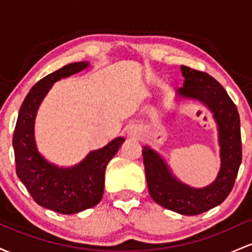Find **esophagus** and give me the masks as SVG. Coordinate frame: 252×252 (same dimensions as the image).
Listing matches in <instances>:
<instances>
[{
	"label": "esophagus",
	"instance_id": "1",
	"mask_svg": "<svg viewBox=\"0 0 252 252\" xmlns=\"http://www.w3.org/2000/svg\"><path fill=\"white\" fill-rule=\"evenodd\" d=\"M136 134V130H131V131H130V135H135Z\"/></svg>",
	"mask_w": 252,
	"mask_h": 252
}]
</instances>
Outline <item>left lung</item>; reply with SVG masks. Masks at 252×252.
<instances>
[{
	"mask_svg": "<svg viewBox=\"0 0 252 252\" xmlns=\"http://www.w3.org/2000/svg\"><path fill=\"white\" fill-rule=\"evenodd\" d=\"M185 77L179 94L206 104L218 123L221 167L216 181L205 189H190L172 176L154 150H142L147 185L153 200L166 209L185 216L206 212L221 204L233 189L242 162L241 120L236 104L227 92L206 72L181 66Z\"/></svg>",
	"mask_w": 252,
	"mask_h": 252,
	"instance_id": "8db88e82",
	"label": "left lung"
}]
</instances>
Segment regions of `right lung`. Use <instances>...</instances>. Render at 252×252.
<instances>
[{
    "mask_svg": "<svg viewBox=\"0 0 252 252\" xmlns=\"http://www.w3.org/2000/svg\"><path fill=\"white\" fill-rule=\"evenodd\" d=\"M88 63L63 66L40 79L19 111L13 135L16 174L36 204L63 215L78 213L102 200L106 164L114 158L123 137H117L102 149L91 152L73 168H57L37 153L34 142V120L40 103L53 83L88 67Z\"/></svg>",
    "mask_w": 252,
    "mask_h": 252,
    "instance_id": "add662e5",
    "label": "right lung"
}]
</instances>
